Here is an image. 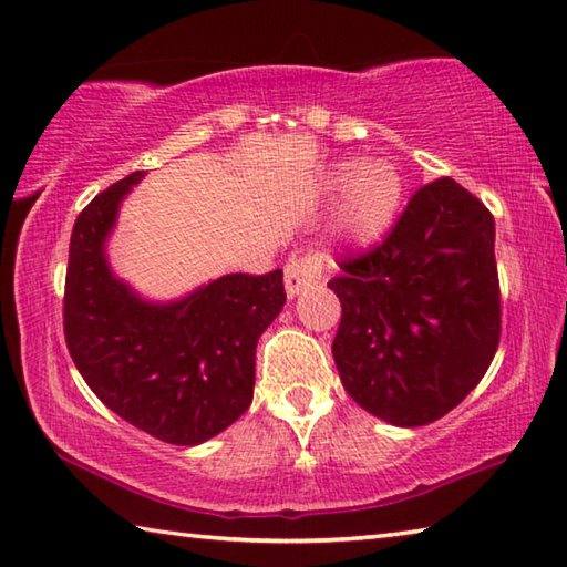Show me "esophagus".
<instances>
[{"label":"esophagus","mask_w":567,"mask_h":567,"mask_svg":"<svg viewBox=\"0 0 567 567\" xmlns=\"http://www.w3.org/2000/svg\"><path fill=\"white\" fill-rule=\"evenodd\" d=\"M320 279V259L316 254H303V256H291L284 269V286L286 296L296 298L303 293L306 288H311Z\"/></svg>","instance_id":"esophagus-1"}]
</instances>
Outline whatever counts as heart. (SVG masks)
Instances as JSON below:
<instances>
[{
  "mask_svg": "<svg viewBox=\"0 0 567 567\" xmlns=\"http://www.w3.org/2000/svg\"><path fill=\"white\" fill-rule=\"evenodd\" d=\"M328 197L343 195L333 229L352 247H370L390 231L400 215L404 183L400 169L382 159L343 157L323 177Z\"/></svg>",
  "mask_w": 567,
  "mask_h": 567,
  "instance_id": "1",
  "label": "heart"
}]
</instances>
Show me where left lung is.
Wrapping results in <instances>:
<instances>
[{
    "instance_id": "8db88e82",
    "label": "left lung",
    "mask_w": 567,
    "mask_h": 567,
    "mask_svg": "<svg viewBox=\"0 0 567 567\" xmlns=\"http://www.w3.org/2000/svg\"><path fill=\"white\" fill-rule=\"evenodd\" d=\"M496 227L472 192L440 177L414 192L380 247L340 261L333 358L362 410L394 426L452 412L496 355Z\"/></svg>"
}]
</instances>
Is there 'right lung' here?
<instances>
[{
	"instance_id": "right-lung-1",
	"label": "right lung",
	"mask_w": 567,
	"mask_h": 567,
	"mask_svg": "<svg viewBox=\"0 0 567 567\" xmlns=\"http://www.w3.org/2000/svg\"><path fill=\"white\" fill-rule=\"evenodd\" d=\"M143 177L111 185L73 224L63 330L105 408L159 442L195 446L249 410L256 343L286 303L284 271L227 274L175 301H147L117 279L105 251Z\"/></svg>"
}]
</instances>
